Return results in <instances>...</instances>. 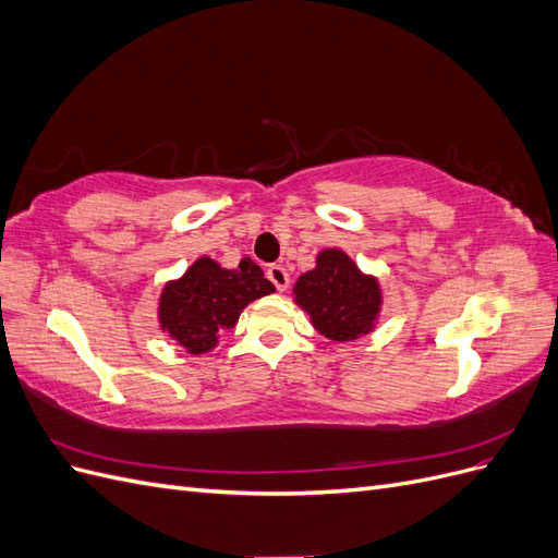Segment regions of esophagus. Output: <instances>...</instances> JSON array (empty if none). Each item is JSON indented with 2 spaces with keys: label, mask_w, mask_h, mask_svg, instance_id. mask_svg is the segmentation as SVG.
Instances as JSON below:
<instances>
[{
  "label": "esophagus",
  "mask_w": 558,
  "mask_h": 558,
  "mask_svg": "<svg viewBox=\"0 0 558 558\" xmlns=\"http://www.w3.org/2000/svg\"><path fill=\"white\" fill-rule=\"evenodd\" d=\"M267 279L275 283L277 291H286V289H289V283H291L289 272H286L281 265H269L267 267Z\"/></svg>",
  "instance_id": "34e87169"
}]
</instances>
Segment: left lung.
Wrapping results in <instances>:
<instances>
[{"mask_svg": "<svg viewBox=\"0 0 558 558\" xmlns=\"http://www.w3.org/2000/svg\"><path fill=\"white\" fill-rule=\"evenodd\" d=\"M293 295L312 326L332 342L359 340L375 328L381 312L377 277L363 275L340 248L320 251L316 267L295 281Z\"/></svg>", "mask_w": 558, "mask_h": 558, "instance_id": "obj_1", "label": "left lung"}]
</instances>
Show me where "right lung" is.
<instances>
[{
	"instance_id": "right-lung-1",
	"label": "right lung",
	"mask_w": 558,
	"mask_h": 558,
	"mask_svg": "<svg viewBox=\"0 0 558 558\" xmlns=\"http://www.w3.org/2000/svg\"><path fill=\"white\" fill-rule=\"evenodd\" d=\"M275 293L260 265L242 258L234 269L197 258L181 279L167 281L158 302L160 328L185 351L207 353L218 344V332L234 328L248 302Z\"/></svg>"
}]
</instances>
